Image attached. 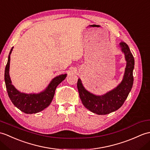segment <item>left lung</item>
<instances>
[{"mask_svg":"<svg viewBox=\"0 0 150 150\" xmlns=\"http://www.w3.org/2000/svg\"><path fill=\"white\" fill-rule=\"evenodd\" d=\"M121 50L124 52L127 67L122 82L117 88L103 96H96L83 88L81 79L78 80L77 88L80 98L86 109L99 115L108 114L117 110L123 105L133 86L134 58L128 45L121 41Z\"/></svg>","mask_w":150,"mask_h":150,"instance_id":"left-lung-1","label":"left lung"}]
</instances>
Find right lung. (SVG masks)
Returning a JSON list of instances; mask_svg holds the SVG:
<instances>
[{
    "label": "right lung",
    "mask_w": 150,
    "mask_h": 150,
    "mask_svg": "<svg viewBox=\"0 0 150 150\" xmlns=\"http://www.w3.org/2000/svg\"><path fill=\"white\" fill-rule=\"evenodd\" d=\"M13 48L11 49L8 56V61L5 68L4 80L6 87L8 96L12 103L25 114H35L43 110L50 105L54 98L55 91L57 86L67 77V74L61 75L54 78L48 85V88L43 92L39 94L22 93L16 90L11 84V79L9 75L10 54Z\"/></svg>",
    "instance_id": "obj_1"
}]
</instances>
